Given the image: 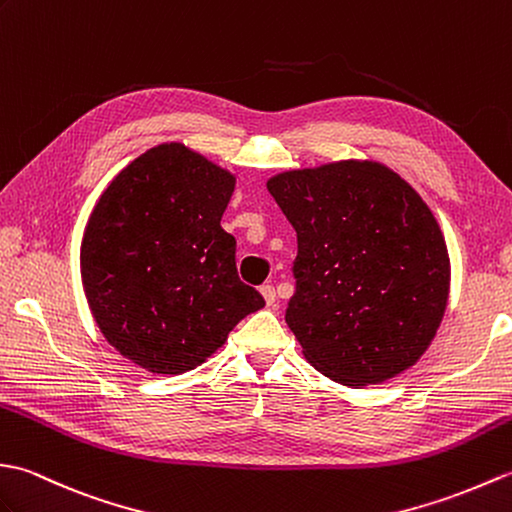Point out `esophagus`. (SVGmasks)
I'll use <instances>...</instances> for the list:
<instances>
[{
    "label": "esophagus",
    "instance_id": "1",
    "mask_svg": "<svg viewBox=\"0 0 512 512\" xmlns=\"http://www.w3.org/2000/svg\"><path fill=\"white\" fill-rule=\"evenodd\" d=\"M260 293H263V298L267 302V306H274L276 304V289L271 285H263L260 287Z\"/></svg>",
    "mask_w": 512,
    "mask_h": 512
}]
</instances>
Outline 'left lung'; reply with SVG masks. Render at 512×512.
Listing matches in <instances>:
<instances>
[{
  "label": "left lung",
  "instance_id": "obj_1",
  "mask_svg": "<svg viewBox=\"0 0 512 512\" xmlns=\"http://www.w3.org/2000/svg\"><path fill=\"white\" fill-rule=\"evenodd\" d=\"M267 190L298 234L285 320L306 361L350 388L420 359L449 298V254L418 192L379 162L287 170Z\"/></svg>",
  "mask_w": 512,
  "mask_h": 512
}]
</instances>
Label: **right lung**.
<instances>
[{
  "mask_svg": "<svg viewBox=\"0 0 512 512\" xmlns=\"http://www.w3.org/2000/svg\"><path fill=\"white\" fill-rule=\"evenodd\" d=\"M236 177L179 142L160 144L102 192L81 245L89 309L122 357L181 374L265 300L236 271L221 227Z\"/></svg>",
  "mask_w": 512,
  "mask_h": 512,
  "instance_id": "1",
  "label": "right lung"
}]
</instances>
